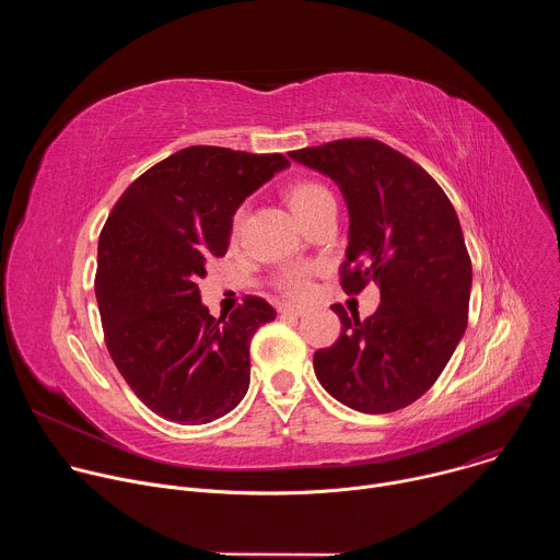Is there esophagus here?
Here are the masks:
<instances>
[{"label": "esophagus", "instance_id": "esophagus-1", "mask_svg": "<svg viewBox=\"0 0 560 560\" xmlns=\"http://www.w3.org/2000/svg\"><path fill=\"white\" fill-rule=\"evenodd\" d=\"M279 312H281L283 316H301V314H303V310L296 307V305H292V303H281V305H279Z\"/></svg>", "mask_w": 560, "mask_h": 560}]
</instances>
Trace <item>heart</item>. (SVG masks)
I'll return each mask as SVG.
<instances>
[{"label": "heart", "instance_id": "b5f03b06", "mask_svg": "<svg viewBox=\"0 0 560 560\" xmlns=\"http://www.w3.org/2000/svg\"><path fill=\"white\" fill-rule=\"evenodd\" d=\"M332 192L322 184V182H314V179H301V182H292L285 188V201L292 208V212L299 217V221L303 223L318 206L324 201H330ZM244 219H246V210L238 208L232 214V234L238 236L244 228ZM312 266L299 264V266H290L283 272H279L275 277V288L277 292H281L288 299H305L310 294L312 288Z\"/></svg>", "mask_w": 560, "mask_h": 560}]
</instances>
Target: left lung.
<instances>
[{
    "instance_id": "obj_1",
    "label": "left lung",
    "mask_w": 560,
    "mask_h": 560,
    "mask_svg": "<svg viewBox=\"0 0 560 560\" xmlns=\"http://www.w3.org/2000/svg\"><path fill=\"white\" fill-rule=\"evenodd\" d=\"M288 154L335 179L348 201L341 288L381 290L365 322L332 305L343 328L314 352L316 378L357 412L401 410L434 385L467 328L471 261L456 210L428 171L372 137Z\"/></svg>"
}]
</instances>
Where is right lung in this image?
<instances>
[{
  "label": "right lung",
  "mask_w": 560,
  "mask_h": 560,
  "mask_svg": "<svg viewBox=\"0 0 560 560\" xmlns=\"http://www.w3.org/2000/svg\"><path fill=\"white\" fill-rule=\"evenodd\" d=\"M285 166L279 152L188 145L139 175L113 206L95 272L104 339L154 415L201 425L246 396L250 339L277 312L248 294L228 318H214L197 281L210 259L225 257L238 203Z\"/></svg>",
  "instance_id": "right-lung-1"
}]
</instances>
